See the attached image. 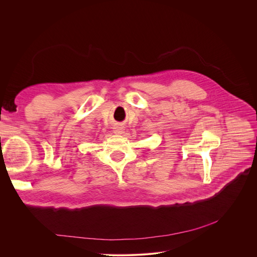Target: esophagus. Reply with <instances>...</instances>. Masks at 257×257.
Instances as JSON below:
<instances>
[{"mask_svg":"<svg viewBox=\"0 0 257 257\" xmlns=\"http://www.w3.org/2000/svg\"><path fill=\"white\" fill-rule=\"evenodd\" d=\"M113 132L116 133V134H121L124 132V129H123V127H120V126H114L113 127Z\"/></svg>","mask_w":257,"mask_h":257,"instance_id":"obj_1","label":"esophagus"}]
</instances>
